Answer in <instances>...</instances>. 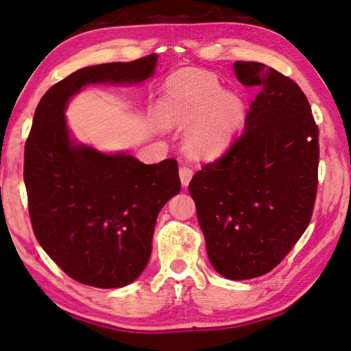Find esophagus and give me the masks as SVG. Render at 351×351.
Here are the masks:
<instances>
[{
	"label": "esophagus",
	"mask_w": 351,
	"mask_h": 351,
	"mask_svg": "<svg viewBox=\"0 0 351 351\" xmlns=\"http://www.w3.org/2000/svg\"><path fill=\"white\" fill-rule=\"evenodd\" d=\"M180 178H181V184L184 185V187H187L193 178V170L189 166H181L180 167Z\"/></svg>",
	"instance_id": "1"
}]
</instances>
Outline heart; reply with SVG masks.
I'll return each instance as SVG.
<instances>
[{
	"instance_id": "b5f03b06",
	"label": "heart",
	"mask_w": 351,
	"mask_h": 351,
	"mask_svg": "<svg viewBox=\"0 0 351 351\" xmlns=\"http://www.w3.org/2000/svg\"><path fill=\"white\" fill-rule=\"evenodd\" d=\"M245 116L244 101L221 90L220 81L202 71H180L164 83L156 117L164 126L191 125L185 149L197 160H215L226 152Z\"/></svg>"
}]
</instances>
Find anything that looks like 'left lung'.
I'll use <instances>...</instances> for the list:
<instances>
[{"instance_id":"1","label":"left lung","mask_w":351,"mask_h":351,"mask_svg":"<svg viewBox=\"0 0 351 351\" xmlns=\"http://www.w3.org/2000/svg\"><path fill=\"white\" fill-rule=\"evenodd\" d=\"M243 86L259 88L244 132L193 176L206 253L230 280L263 276L306 230L318 184V126L293 80L256 62H235Z\"/></svg>"}]
</instances>
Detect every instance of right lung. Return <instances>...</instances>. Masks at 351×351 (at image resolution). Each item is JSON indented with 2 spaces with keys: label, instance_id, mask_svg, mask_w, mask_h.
Masks as SVG:
<instances>
[{
  "label": "right lung",
  "instance_id": "obj_1",
  "mask_svg": "<svg viewBox=\"0 0 351 351\" xmlns=\"http://www.w3.org/2000/svg\"><path fill=\"white\" fill-rule=\"evenodd\" d=\"M158 56L87 66L43 95L25 143L24 181L37 241L77 282L122 288L145 270L156 217L181 190L178 162L143 164L72 138L64 111L88 84H138Z\"/></svg>",
  "mask_w": 351,
  "mask_h": 351
}]
</instances>
